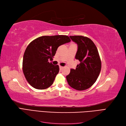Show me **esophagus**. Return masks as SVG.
I'll list each match as a JSON object with an SVG mask.
<instances>
[{
  "mask_svg": "<svg viewBox=\"0 0 126 126\" xmlns=\"http://www.w3.org/2000/svg\"><path fill=\"white\" fill-rule=\"evenodd\" d=\"M63 66H59V69H60V70H62L63 69Z\"/></svg>",
  "mask_w": 126,
  "mask_h": 126,
  "instance_id": "1",
  "label": "esophagus"
}]
</instances>
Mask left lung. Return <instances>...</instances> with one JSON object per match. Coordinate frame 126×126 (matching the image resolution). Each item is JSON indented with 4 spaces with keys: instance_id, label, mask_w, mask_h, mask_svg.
I'll use <instances>...</instances> for the list:
<instances>
[{
    "instance_id": "1",
    "label": "left lung",
    "mask_w": 126,
    "mask_h": 126,
    "mask_svg": "<svg viewBox=\"0 0 126 126\" xmlns=\"http://www.w3.org/2000/svg\"><path fill=\"white\" fill-rule=\"evenodd\" d=\"M70 39L78 45L75 58L80 63L76 69H71L66 76L69 85L76 90L89 88L100 74L101 62L98 49L90 38L82 36H72Z\"/></svg>"
}]
</instances>
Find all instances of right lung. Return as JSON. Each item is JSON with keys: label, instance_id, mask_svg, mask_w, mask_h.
<instances>
[{"label": "right lung", "instance_id": "add662e5", "mask_svg": "<svg viewBox=\"0 0 126 126\" xmlns=\"http://www.w3.org/2000/svg\"><path fill=\"white\" fill-rule=\"evenodd\" d=\"M71 40L64 35L44 36L32 41L25 50L22 70L27 81L37 89H45L51 86L58 74V65L51 60L60 46Z\"/></svg>", "mask_w": 126, "mask_h": 126}]
</instances>
